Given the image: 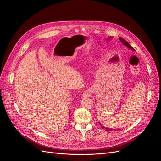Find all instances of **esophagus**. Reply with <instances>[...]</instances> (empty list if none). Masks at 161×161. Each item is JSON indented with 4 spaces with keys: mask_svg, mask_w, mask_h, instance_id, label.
<instances>
[{
    "mask_svg": "<svg viewBox=\"0 0 161 161\" xmlns=\"http://www.w3.org/2000/svg\"><path fill=\"white\" fill-rule=\"evenodd\" d=\"M91 96V92L89 91H85L82 94V97H90Z\"/></svg>",
    "mask_w": 161,
    "mask_h": 161,
    "instance_id": "esophagus-1",
    "label": "esophagus"
}]
</instances>
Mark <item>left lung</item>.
Instances as JSON below:
<instances>
[{
	"instance_id": "left-lung-1",
	"label": "left lung",
	"mask_w": 161,
	"mask_h": 161,
	"mask_svg": "<svg viewBox=\"0 0 161 161\" xmlns=\"http://www.w3.org/2000/svg\"><path fill=\"white\" fill-rule=\"evenodd\" d=\"M112 38V37H109L108 39H106V40L107 41H109V40H110ZM119 40H120V42H121V43H122L125 46H126L127 47L128 49H130V50H134V48L131 47L130 44H129V43H128L127 42H126L125 40H124V39L122 38V37H119ZM99 124L101 125V128H103L105 131H119V130H113V129H111V128H105V127H104V125H102L99 121Z\"/></svg>"
}]
</instances>
